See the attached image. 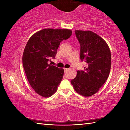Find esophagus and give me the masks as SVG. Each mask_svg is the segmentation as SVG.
Here are the masks:
<instances>
[{"mask_svg": "<svg viewBox=\"0 0 130 130\" xmlns=\"http://www.w3.org/2000/svg\"><path fill=\"white\" fill-rule=\"evenodd\" d=\"M63 69H64V71H65V72H66L67 71V70H68V68H63Z\"/></svg>", "mask_w": 130, "mask_h": 130, "instance_id": "1", "label": "esophagus"}]
</instances>
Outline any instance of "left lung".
Here are the masks:
<instances>
[{"label": "left lung", "instance_id": "obj_1", "mask_svg": "<svg viewBox=\"0 0 130 130\" xmlns=\"http://www.w3.org/2000/svg\"><path fill=\"white\" fill-rule=\"evenodd\" d=\"M80 44V59L87 63L84 70H78L71 80L76 92L85 97L95 94L108 77L111 54L106 42L92 31L75 30Z\"/></svg>", "mask_w": 130, "mask_h": 130}]
</instances>
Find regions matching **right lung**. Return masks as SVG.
Segmentation results:
<instances>
[{"mask_svg":"<svg viewBox=\"0 0 130 130\" xmlns=\"http://www.w3.org/2000/svg\"><path fill=\"white\" fill-rule=\"evenodd\" d=\"M72 33L66 28H44L32 35L26 44L22 57L24 70L31 87L43 98L56 93L64 73L62 68L48 61L56 56L61 42Z\"/></svg>","mask_w":130,"mask_h":130,"instance_id":"right-lung-1","label":"right lung"}]
</instances>
